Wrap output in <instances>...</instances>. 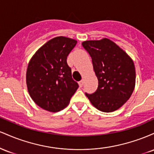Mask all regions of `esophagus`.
<instances>
[{"mask_svg":"<svg viewBox=\"0 0 154 154\" xmlns=\"http://www.w3.org/2000/svg\"><path fill=\"white\" fill-rule=\"evenodd\" d=\"M79 87H80V88L82 87V86H83V80L79 81Z\"/></svg>","mask_w":154,"mask_h":154,"instance_id":"1","label":"esophagus"}]
</instances>
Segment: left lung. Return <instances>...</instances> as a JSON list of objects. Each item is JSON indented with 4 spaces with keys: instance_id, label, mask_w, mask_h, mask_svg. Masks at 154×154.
Returning a JSON list of instances; mask_svg holds the SVG:
<instances>
[{
    "instance_id": "1",
    "label": "left lung",
    "mask_w": 154,
    "mask_h": 154,
    "mask_svg": "<svg viewBox=\"0 0 154 154\" xmlns=\"http://www.w3.org/2000/svg\"><path fill=\"white\" fill-rule=\"evenodd\" d=\"M82 46L92 58L98 87L86 96L93 106L112 112L128 101L135 86V68L129 55L110 39L85 40Z\"/></svg>"
}]
</instances>
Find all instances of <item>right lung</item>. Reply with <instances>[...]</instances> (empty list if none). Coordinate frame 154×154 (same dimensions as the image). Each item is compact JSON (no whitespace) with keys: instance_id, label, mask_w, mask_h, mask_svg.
<instances>
[{"instance_id":"add662e5","label":"right lung","mask_w":154,"mask_h":154,"mask_svg":"<svg viewBox=\"0 0 154 154\" xmlns=\"http://www.w3.org/2000/svg\"><path fill=\"white\" fill-rule=\"evenodd\" d=\"M77 43L75 39L56 37L42 45L29 60L26 73L28 93L44 110H62L79 88L66 63Z\"/></svg>"}]
</instances>
